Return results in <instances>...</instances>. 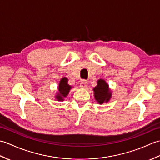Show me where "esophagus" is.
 Segmentation results:
<instances>
[{"label":"esophagus","instance_id":"1","mask_svg":"<svg viewBox=\"0 0 160 160\" xmlns=\"http://www.w3.org/2000/svg\"><path fill=\"white\" fill-rule=\"evenodd\" d=\"M87 84H88V82L87 80H82V82H80V86L81 88H82V89H84V88H86L87 87Z\"/></svg>","mask_w":160,"mask_h":160}]
</instances>
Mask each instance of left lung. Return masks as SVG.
<instances>
[{
  "mask_svg": "<svg viewBox=\"0 0 160 160\" xmlns=\"http://www.w3.org/2000/svg\"><path fill=\"white\" fill-rule=\"evenodd\" d=\"M98 85L93 88L95 99L99 104L108 102L111 98V91L108 84L103 79L98 80Z\"/></svg>",
  "mask_w": 160,
  "mask_h": 160,
  "instance_id": "left-lung-1",
  "label": "left lung"
}]
</instances>
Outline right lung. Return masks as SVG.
I'll return each instance as SVG.
<instances>
[{"instance_id": "1", "label": "right lung", "mask_w": 160, "mask_h": 160, "mask_svg": "<svg viewBox=\"0 0 160 160\" xmlns=\"http://www.w3.org/2000/svg\"><path fill=\"white\" fill-rule=\"evenodd\" d=\"M72 88L69 84H68L67 78L64 77L60 80L58 86V92L56 94V98L58 101H63L64 98H66L70 89Z\"/></svg>"}]
</instances>
